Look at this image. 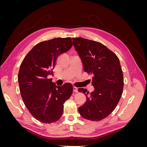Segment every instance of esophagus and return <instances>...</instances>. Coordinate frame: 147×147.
Returning <instances> with one entry per match:
<instances>
[{
  "label": "esophagus",
  "instance_id": "1",
  "mask_svg": "<svg viewBox=\"0 0 147 147\" xmlns=\"http://www.w3.org/2000/svg\"><path fill=\"white\" fill-rule=\"evenodd\" d=\"M73 91H74V92H78V88H77V87L74 86V87H73Z\"/></svg>",
  "mask_w": 147,
  "mask_h": 147
}]
</instances>
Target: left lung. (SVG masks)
<instances>
[{
  "label": "left lung",
  "mask_w": 147,
  "mask_h": 147,
  "mask_svg": "<svg viewBox=\"0 0 147 147\" xmlns=\"http://www.w3.org/2000/svg\"><path fill=\"white\" fill-rule=\"evenodd\" d=\"M72 39L84 72L92 75L91 84L94 88L91 93L86 89H78L86 97L78 112L84 119L100 121L115 110L122 95L123 74L119 58L99 42L82 37Z\"/></svg>",
  "instance_id": "obj_1"
}]
</instances>
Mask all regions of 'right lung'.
<instances>
[{
    "label": "right lung",
    "instance_id": "obj_1",
    "mask_svg": "<svg viewBox=\"0 0 147 147\" xmlns=\"http://www.w3.org/2000/svg\"><path fill=\"white\" fill-rule=\"evenodd\" d=\"M72 45L70 37L41 42L28 53L20 65L18 80L21 97L30 114L42 123L57 121L63 113L64 102L72 94L70 83L57 86L48 78L53 75L58 56Z\"/></svg>",
    "mask_w": 147,
    "mask_h": 147
}]
</instances>
